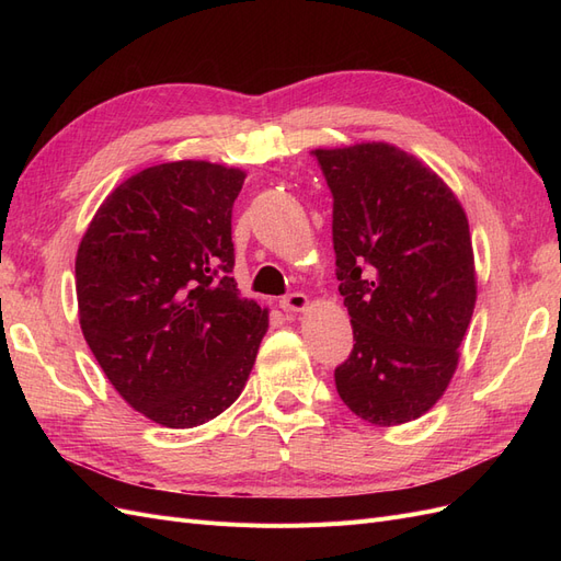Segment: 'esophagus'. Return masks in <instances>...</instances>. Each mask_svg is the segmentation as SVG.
I'll list each match as a JSON object with an SVG mask.
<instances>
[{"label": "esophagus", "mask_w": 561, "mask_h": 561, "mask_svg": "<svg viewBox=\"0 0 561 561\" xmlns=\"http://www.w3.org/2000/svg\"><path fill=\"white\" fill-rule=\"evenodd\" d=\"M309 307V297L304 295V293H293V295H287V297H283L280 299V309L283 311H304Z\"/></svg>", "instance_id": "obj_1"}]
</instances>
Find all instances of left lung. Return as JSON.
Returning a JSON list of instances; mask_svg holds the SVG:
<instances>
[{
  "mask_svg": "<svg viewBox=\"0 0 561 561\" xmlns=\"http://www.w3.org/2000/svg\"><path fill=\"white\" fill-rule=\"evenodd\" d=\"M334 198L336 280L353 351L336 393L375 426H400L445 396L470 325L474 278L468 217L414 154L388 142L313 149Z\"/></svg>",
  "mask_w": 561,
  "mask_h": 561,
  "instance_id": "8db88e82",
  "label": "left lung"
}]
</instances>
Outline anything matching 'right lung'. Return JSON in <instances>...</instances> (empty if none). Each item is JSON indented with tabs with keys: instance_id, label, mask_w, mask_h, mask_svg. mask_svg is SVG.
<instances>
[{
	"instance_id": "obj_1",
	"label": "right lung",
	"mask_w": 561,
	"mask_h": 561,
	"mask_svg": "<svg viewBox=\"0 0 561 561\" xmlns=\"http://www.w3.org/2000/svg\"><path fill=\"white\" fill-rule=\"evenodd\" d=\"M243 182L210 161L145 168L103 201L77 250L83 339L116 393L165 428L231 407L268 330L229 276Z\"/></svg>"
}]
</instances>
